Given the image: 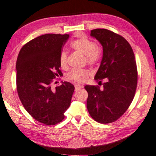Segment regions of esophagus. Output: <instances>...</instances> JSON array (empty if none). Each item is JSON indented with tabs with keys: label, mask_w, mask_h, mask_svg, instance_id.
I'll return each mask as SVG.
<instances>
[{
	"label": "esophagus",
	"mask_w": 156,
	"mask_h": 156,
	"mask_svg": "<svg viewBox=\"0 0 156 156\" xmlns=\"http://www.w3.org/2000/svg\"><path fill=\"white\" fill-rule=\"evenodd\" d=\"M83 87V86L82 85H79V84H76V85L75 86V90H80V89H81Z\"/></svg>",
	"instance_id": "esophagus-1"
}]
</instances>
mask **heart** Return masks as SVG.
<instances>
[{"mask_svg":"<svg viewBox=\"0 0 156 156\" xmlns=\"http://www.w3.org/2000/svg\"><path fill=\"white\" fill-rule=\"evenodd\" d=\"M71 48L85 55L89 64H94L100 60L102 55L101 48L93 40L83 37L73 41L70 44ZM59 64L61 68H68V53L62 50L59 55ZM90 72L86 69H73L66 75V79L73 83H81L88 80Z\"/></svg>","mask_w":156,"mask_h":156,"instance_id":"heart-1","label":"heart"}]
</instances>
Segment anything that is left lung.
<instances>
[{
    "instance_id": "obj_1",
    "label": "left lung",
    "mask_w": 156,
    "mask_h": 156,
    "mask_svg": "<svg viewBox=\"0 0 156 156\" xmlns=\"http://www.w3.org/2000/svg\"><path fill=\"white\" fill-rule=\"evenodd\" d=\"M90 36L103 47L101 64L95 76L98 86H85L88 92L87 108L92 118L101 124L116 121L123 115L134 98L137 70L133 51L129 43L106 29L91 30Z\"/></svg>"
}]
</instances>
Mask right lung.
<instances>
[{"mask_svg":"<svg viewBox=\"0 0 156 156\" xmlns=\"http://www.w3.org/2000/svg\"><path fill=\"white\" fill-rule=\"evenodd\" d=\"M69 34H46L25 44L18 56L16 88L23 106L36 120L50 126L64 119L75 86L64 81L52 88L61 76L59 55Z\"/></svg>","mask_w":156,"mask_h":156,"instance_id":"right-lung-1","label":"right lung"}]
</instances>
